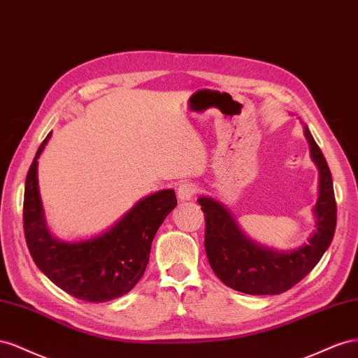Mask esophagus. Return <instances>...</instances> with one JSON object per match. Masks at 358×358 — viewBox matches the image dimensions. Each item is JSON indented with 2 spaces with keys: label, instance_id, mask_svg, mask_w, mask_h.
Segmentation results:
<instances>
[{
  "label": "esophagus",
  "instance_id": "esophagus-1",
  "mask_svg": "<svg viewBox=\"0 0 358 358\" xmlns=\"http://www.w3.org/2000/svg\"><path fill=\"white\" fill-rule=\"evenodd\" d=\"M198 190L199 189H198L195 182L187 181V182H182V185H180L177 193H178V198L181 201H190V199H193V196L196 195Z\"/></svg>",
  "mask_w": 358,
  "mask_h": 358
}]
</instances>
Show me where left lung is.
Segmentation results:
<instances>
[{
    "label": "left lung",
    "mask_w": 358,
    "mask_h": 358,
    "mask_svg": "<svg viewBox=\"0 0 358 358\" xmlns=\"http://www.w3.org/2000/svg\"><path fill=\"white\" fill-rule=\"evenodd\" d=\"M313 162L320 169V198L315 206L316 231L308 244L288 253L258 246L238 229L228 210L214 199L198 202L206 217V252L213 271L227 287L250 295L291 289L308 275L330 246L338 219L333 178L321 148L304 126Z\"/></svg>",
    "instance_id": "1"
}]
</instances>
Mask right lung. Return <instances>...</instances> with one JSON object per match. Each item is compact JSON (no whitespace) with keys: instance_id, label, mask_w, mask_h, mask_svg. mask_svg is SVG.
Returning a JSON list of instances; mask_svg holds the SVG:
<instances>
[{"instance_id":"right-lung-1","label":"right lung","mask_w":358,"mask_h":358,"mask_svg":"<svg viewBox=\"0 0 358 358\" xmlns=\"http://www.w3.org/2000/svg\"><path fill=\"white\" fill-rule=\"evenodd\" d=\"M50 134L40 144L28 169L24 195V232L37 267L58 288L73 297L105 303L127 294L144 274L151 243L160 224L177 207L176 192L160 190L141 199L101 236L64 243L50 236L37 185V159Z\"/></svg>"}]
</instances>
